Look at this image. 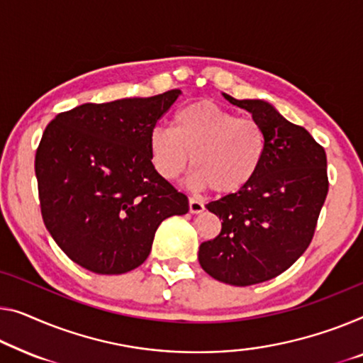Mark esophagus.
Segmentation results:
<instances>
[{"label":"esophagus","mask_w":363,"mask_h":363,"mask_svg":"<svg viewBox=\"0 0 363 363\" xmlns=\"http://www.w3.org/2000/svg\"><path fill=\"white\" fill-rule=\"evenodd\" d=\"M203 203L196 199H189V212L191 213H202L203 212Z\"/></svg>","instance_id":"1"}]
</instances>
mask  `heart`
Masks as SVG:
<instances>
[{"mask_svg": "<svg viewBox=\"0 0 363 363\" xmlns=\"http://www.w3.org/2000/svg\"><path fill=\"white\" fill-rule=\"evenodd\" d=\"M148 153L164 181L177 179L192 160V181L197 187L231 196L256 179L266 161L267 137L254 118L238 117L203 99L177 111L172 130H151Z\"/></svg>", "mask_w": 363, "mask_h": 363, "instance_id": "obj_1", "label": "heart"}]
</instances>
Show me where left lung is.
I'll use <instances>...</instances> for the list:
<instances>
[{"label": "left lung", "mask_w": 363, "mask_h": 363, "mask_svg": "<svg viewBox=\"0 0 363 363\" xmlns=\"http://www.w3.org/2000/svg\"><path fill=\"white\" fill-rule=\"evenodd\" d=\"M223 96L261 123L267 155L250 186L207 203L221 231L200 245L199 262L220 282L247 286L285 272L310 246L328 196L326 151L269 102Z\"/></svg>", "instance_id": "left-lung-1"}]
</instances>
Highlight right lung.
I'll return each instance as SVG.
<instances>
[{
  "mask_svg": "<svg viewBox=\"0 0 363 363\" xmlns=\"http://www.w3.org/2000/svg\"><path fill=\"white\" fill-rule=\"evenodd\" d=\"M179 89L78 106L48 123L35 153L43 223L60 250L94 274L117 275L150 256L161 221L189 200L158 176L148 137Z\"/></svg>",
  "mask_w": 363,
  "mask_h": 363,
  "instance_id": "obj_1",
  "label": "right lung"
}]
</instances>
